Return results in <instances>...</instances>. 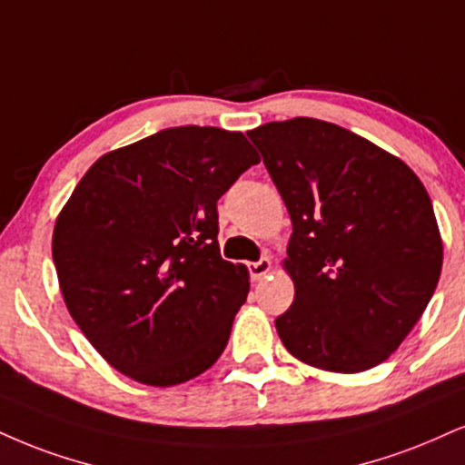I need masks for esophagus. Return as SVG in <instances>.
I'll list each match as a JSON object with an SVG mask.
<instances>
[{
    "mask_svg": "<svg viewBox=\"0 0 465 465\" xmlns=\"http://www.w3.org/2000/svg\"><path fill=\"white\" fill-rule=\"evenodd\" d=\"M271 271H272V262L268 260V257H262L260 262H253V264H249V272H251V279H253V282H260V279H264Z\"/></svg>",
    "mask_w": 465,
    "mask_h": 465,
    "instance_id": "esophagus-1",
    "label": "esophagus"
}]
</instances>
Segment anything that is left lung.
Returning a JSON list of instances; mask_svg holds the SVG:
<instances>
[{
    "label": "left lung",
    "mask_w": 465,
    "mask_h": 465,
    "mask_svg": "<svg viewBox=\"0 0 465 465\" xmlns=\"http://www.w3.org/2000/svg\"><path fill=\"white\" fill-rule=\"evenodd\" d=\"M247 136L292 221L294 301L275 321L290 355L329 372L388 360L441 272L429 193L405 162L333 123L296 116Z\"/></svg>",
    "instance_id": "obj_1"
}]
</instances>
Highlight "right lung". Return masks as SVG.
I'll list each match as a JSON object with an SVG mask.
<instances>
[{"label":"right lung","instance_id":"right-lung-1","mask_svg":"<svg viewBox=\"0 0 465 465\" xmlns=\"http://www.w3.org/2000/svg\"><path fill=\"white\" fill-rule=\"evenodd\" d=\"M257 162L240 132L169 127L102 155L55 218L66 310L125 377L169 388L225 351L249 271L221 257L216 201Z\"/></svg>","mask_w":465,"mask_h":465}]
</instances>
